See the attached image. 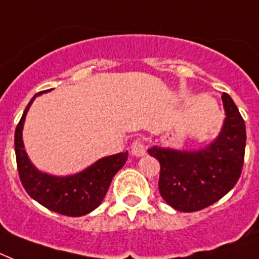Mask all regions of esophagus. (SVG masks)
<instances>
[{"label": "esophagus", "instance_id": "esophagus-1", "mask_svg": "<svg viewBox=\"0 0 259 259\" xmlns=\"http://www.w3.org/2000/svg\"><path fill=\"white\" fill-rule=\"evenodd\" d=\"M130 150H132V154L136 156V157H141V156H144V154L146 153V146L144 140H142V138L134 140L132 146H130Z\"/></svg>", "mask_w": 259, "mask_h": 259}]
</instances>
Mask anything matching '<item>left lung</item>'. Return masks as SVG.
I'll use <instances>...</instances> for the list:
<instances>
[{
  "mask_svg": "<svg viewBox=\"0 0 259 259\" xmlns=\"http://www.w3.org/2000/svg\"><path fill=\"white\" fill-rule=\"evenodd\" d=\"M226 119L219 137L203 150L179 152L154 146L149 149L160 162L158 189L177 211L195 212L225 196L237 184L243 168L246 126L237 105L223 93Z\"/></svg>",
  "mask_w": 259,
  "mask_h": 259,
  "instance_id": "left-lung-1",
  "label": "left lung"
}]
</instances>
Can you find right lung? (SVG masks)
<instances>
[{"label": "right lung", "instance_id": "obj_1", "mask_svg": "<svg viewBox=\"0 0 259 259\" xmlns=\"http://www.w3.org/2000/svg\"><path fill=\"white\" fill-rule=\"evenodd\" d=\"M36 94L26 106L14 133V150L20 180L32 199L54 212L67 217H82L91 212L105 199L114 175L125 165L127 152L101 158L86 170L67 177L38 172L26 156L22 144V125Z\"/></svg>", "mask_w": 259, "mask_h": 259}]
</instances>
